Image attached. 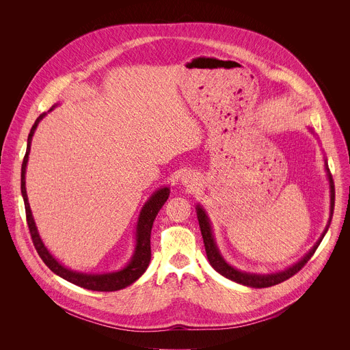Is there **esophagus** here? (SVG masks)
<instances>
[{"label": "esophagus", "mask_w": 350, "mask_h": 350, "mask_svg": "<svg viewBox=\"0 0 350 350\" xmlns=\"http://www.w3.org/2000/svg\"><path fill=\"white\" fill-rule=\"evenodd\" d=\"M196 181H198V178H196L195 173H192V172H185L181 176V183L185 187H193V185H196Z\"/></svg>", "instance_id": "1"}]
</instances>
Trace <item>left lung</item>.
<instances>
[{
  "instance_id": "left-lung-1",
  "label": "left lung",
  "mask_w": 350,
  "mask_h": 350,
  "mask_svg": "<svg viewBox=\"0 0 350 350\" xmlns=\"http://www.w3.org/2000/svg\"><path fill=\"white\" fill-rule=\"evenodd\" d=\"M309 131L312 134H314L313 129L309 127ZM324 167H325V173H327V178H328V183H329V219H328V223L323 231V234L320 235V238L317 239V242L313 245V247L310 249V251L301 259L299 262L293 263L292 266L286 267L285 270H281V271H277V273H270V274H255V273H246V271H241L235 267H232L231 265H228L226 262V259L223 258V255L220 254L219 247H217V243H216V239H215V235H213V228H212V223H211V219L206 213V211L204 209V206H201V204H198L195 211H196V216H198V221H199V227H201V232H202V238H204V243H205V251H206V256H208V260L211 263V266L219 273L221 274L223 277L237 282V284H241V285H245V286H251V288H267V286H273V285H277L288 278H291L293 274H296L299 270H301L308 262L309 259L314 255L316 249L319 247L320 242L323 241L324 235L327 234L328 231V227H329V223H331V219H332V213H334V204H335V188H334V180H332V176L329 173V169H328V163H327V159L324 158Z\"/></svg>"
}]
</instances>
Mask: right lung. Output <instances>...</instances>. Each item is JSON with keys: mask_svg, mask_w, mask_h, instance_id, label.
I'll return each mask as SVG.
<instances>
[{"mask_svg": "<svg viewBox=\"0 0 350 350\" xmlns=\"http://www.w3.org/2000/svg\"><path fill=\"white\" fill-rule=\"evenodd\" d=\"M58 104H55L48 112H51ZM46 116V112L40 115L30 133L27 137V148H26V155L23 158L22 163V173H21V191L22 196L25 201V209H26V219H27V226L30 230V235L33 239V243L36 246V251L42 259V262L48 266V269L54 271L57 275L62 277L64 280L79 285L81 288L90 289V291H101V292H111V291H119L123 289L133 282H135L148 269L149 262H151V230L154 226V220L158 216L159 211L167 201V198L170 195V188L169 187H162L158 188L151 196L148 198V201L144 204L141 208V212L138 215L137 220V227H135V246H134V252L130 259V262L120 270L116 271H109V273H81L76 271L72 269L65 267L61 262H58L51 252L48 251L46 246L44 245L37 226L34 223L31 209L29 205V199H27V192H26V167L29 162V154H30V145L31 139L34 135V131L38 126V123Z\"/></svg>", "mask_w": 350, "mask_h": 350, "instance_id": "right-lung-1", "label": "right lung"}]
</instances>
